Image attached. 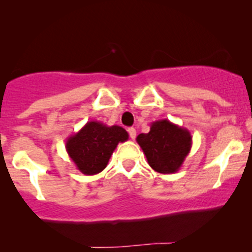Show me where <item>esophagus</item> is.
I'll return each mask as SVG.
<instances>
[{"instance_id":"obj_1","label":"esophagus","mask_w":252,"mask_h":252,"mask_svg":"<svg viewBox=\"0 0 252 252\" xmlns=\"http://www.w3.org/2000/svg\"><path fill=\"white\" fill-rule=\"evenodd\" d=\"M128 132H129V135H130V138H131V140H135V137H136V129L135 128H128Z\"/></svg>"}]
</instances>
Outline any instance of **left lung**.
<instances>
[{"instance_id":"left-lung-1","label":"left lung","mask_w":252,"mask_h":252,"mask_svg":"<svg viewBox=\"0 0 252 252\" xmlns=\"http://www.w3.org/2000/svg\"><path fill=\"white\" fill-rule=\"evenodd\" d=\"M149 166L161 174L178 172L192 148V135L186 128L168 120L150 124L148 134L136 137Z\"/></svg>"}]
</instances>
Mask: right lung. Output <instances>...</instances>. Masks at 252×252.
<instances>
[{
    "instance_id": "1",
    "label": "right lung",
    "mask_w": 252,
    "mask_h": 252,
    "mask_svg": "<svg viewBox=\"0 0 252 252\" xmlns=\"http://www.w3.org/2000/svg\"><path fill=\"white\" fill-rule=\"evenodd\" d=\"M128 138V132L122 126H108L98 121H91L71 135L65 147L78 170L85 175H94L105 168L117 144L126 142Z\"/></svg>"
}]
</instances>
